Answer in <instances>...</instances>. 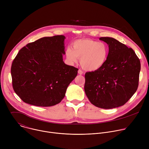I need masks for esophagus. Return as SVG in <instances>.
Here are the masks:
<instances>
[{"mask_svg":"<svg viewBox=\"0 0 149 149\" xmlns=\"http://www.w3.org/2000/svg\"><path fill=\"white\" fill-rule=\"evenodd\" d=\"M78 73H79V74L81 75V74H84V72H83V71H82L81 70L79 69V70H78Z\"/></svg>","mask_w":149,"mask_h":149,"instance_id":"obj_1","label":"esophagus"}]
</instances>
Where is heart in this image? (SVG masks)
Returning <instances> with one entry per match:
<instances>
[{
	"mask_svg": "<svg viewBox=\"0 0 149 149\" xmlns=\"http://www.w3.org/2000/svg\"><path fill=\"white\" fill-rule=\"evenodd\" d=\"M109 55V47L104 42L91 39H80L75 41L73 49L68 48L66 57L71 63H76L78 58L84 70H97L106 63Z\"/></svg>",
	"mask_w": 149,
	"mask_h": 149,
	"instance_id": "1",
	"label": "heart"
}]
</instances>
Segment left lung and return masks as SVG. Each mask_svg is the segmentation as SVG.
<instances>
[{
  "mask_svg": "<svg viewBox=\"0 0 149 149\" xmlns=\"http://www.w3.org/2000/svg\"><path fill=\"white\" fill-rule=\"evenodd\" d=\"M100 40L109 45L108 58L100 69L85 73V92L96 107L116 108L124 105L138 88L140 61L132 48L116 39Z\"/></svg>",
  "mask_w": 149,
  "mask_h": 149,
  "instance_id": "1",
  "label": "left lung"
}]
</instances>
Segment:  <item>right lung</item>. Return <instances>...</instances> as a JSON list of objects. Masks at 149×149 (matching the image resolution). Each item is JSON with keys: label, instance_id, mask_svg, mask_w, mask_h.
Here are the masks:
<instances>
[{"label": "right lung", "instance_id": "add662e5", "mask_svg": "<svg viewBox=\"0 0 149 149\" xmlns=\"http://www.w3.org/2000/svg\"><path fill=\"white\" fill-rule=\"evenodd\" d=\"M63 35L44 37L21 49L11 66L15 93L26 103L40 107L58 104L77 74L65 64Z\"/></svg>", "mask_w": 149, "mask_h": 149}]
</instances>
